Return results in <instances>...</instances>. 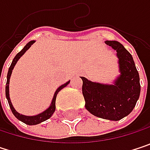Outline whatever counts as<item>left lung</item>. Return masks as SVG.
I'll return each instance as SVG.
<instances>
[{"mask_svg":"<svg viewBox=\"0 0 150 150\" xmlns=\"http://www.w3.org/2000/svg\"><path fill=\"white\" fill-rule=\"evenodd\" d=\"M116 51L121 75L114 84L82 80L85 108L92 115L107 120L119 121L134 109L141 92L140 77L130 53L116 41H106Z\"/></svg>","mask_w":150,"mask_h":150,"instance_id":"8db88e82","label":"left lung"}]
</instances>
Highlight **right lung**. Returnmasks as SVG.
Instances as JSON below:
<instances>
[{"instance_id":"right-lung-1","label":"right lung","mask_w":150,"mask_h":150,"mask_svg":"<svg viewBox=\"0 0 150 150\" xmlns=\"http://www.w3.org/2000/svg\"><path fill=\"white\" fill-rule=\"evenodd\" d=\"M35 42V41H31V42H29L28 43H27V45L22 48L21 51H20V52L15 55V57L14 58V60H13V62H12V63H11L9 69H8V75H7V83H6V97H7V99H8V104H9V107H10V108H11L12 113L14 114V115H15L18 120L21 121L22 122H24V123H26V124H28V125H36V124H39V123L44 122L46 120L49 119V118L52 116V115H53L54 112L55 111V100H56V96H57V94L59 93L60 90H62L63 88H65V87L69 83V81H67L66 83L62 84V86H60V87L56 89V91L54 92V97H53V99H52L51 104H50V106H49L46 110H44L43 112H42V113L36 115L28 116V115H21V114L18 113V112L15 110V108H14L13 105H12L11 101H10V97H9V80H10V76H11L12 71H13V69H14V68H15L16 62H18V60L24 54V53L31 47V45H33Z\"/></svg>"}]
</instances>
